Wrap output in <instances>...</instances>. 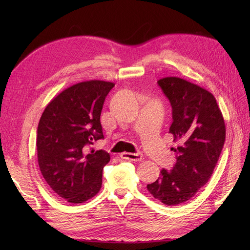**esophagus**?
<instances>
[{
    "mask_svg": "<svg viewBox=\"0 0 250 250\" xmlns=\"http://www.w3.org/2000/svg\"><path fill=\"white\" fill-rule=\"evenodd\" d=\"M121 158L127 161H132V162H140L143 160V154L141 152L138 153H129V152H123L121 153Z\"/></svg>",
    "mask_w": 250,
    "mask_h": 250,
    "instance_id": "obj_1",
    "label": "esophagus"
}]
</instances>
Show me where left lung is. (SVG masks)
<instances>
[{"label": "left lung", "instance_id": "8db88e82", "mask_svg": "<svg viewBox=\"0 0 250 250\" xmlns=\"http://www.w3.org/2000/svg\"><path fill=\"white\" fill-rule=\"evenodd\" d=\"M172 106L169 132L179 146L172 148L176 164L163 169L154 183L147 185L153 197L167 206L193 198L214 172L225 141V123L213 94L178 77L157 81Z\"/></svg>", "mask_w": 250, "mask_h": 250}]
</instances>
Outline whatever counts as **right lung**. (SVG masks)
Returning <instances> with one entry per match:
<instances>
[{"mask_svg": "<svg viewBox=\"0 0 250 250\" xmlns=\"http://www.w3.org/2000/svg\"><path fill=\"white\" fill-rule=\"evenodd\" d=\"M115 83L79 82L58 94L44 108L37 127V160L44 180L59 197L82 203L100 191L102 170L110 161L90 149L103 139L100 116Z\"/></svg>", "mask_w": 250, "mask_h": 250, "instance_id": "1", "label": "right lung"}]
</instances>
